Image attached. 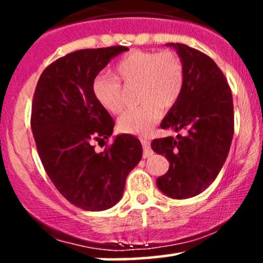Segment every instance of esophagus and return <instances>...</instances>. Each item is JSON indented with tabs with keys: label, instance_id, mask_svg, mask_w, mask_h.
<instances>
[{
	"label": "esophagus",
	"instance_id": "34e87169",
	"mask_svg": "<svg viewBox=\"0 0 263 263\" xmlns=\"http://www.w3.org/2000/svg\"><path fill=\"white\" fill-rule=\"evenodd\" d=\"M141 142H142V146H143V158H148V157L153 155V151L151 149L149 142L147 138H141Z\"/></svg>",
	"mask_w": 263,
	"mask_h": 263
}]
</instances>
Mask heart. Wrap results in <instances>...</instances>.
<instances>
[{
    "label": "heart",
    "mask_w": 263,
    "mask_h": 263,
    "mask_svg": "<svg viewBox=\"0 0 263 263\" xmlns=\"http://www.w3.org/2000/svg\"><path fill=\"white\" fill-rule=\"evenodd\" d=\"M114 75L126 86L137 84L140 106L119 120L120 131L131 135L149 134L161 119L162 107L168 108L178 101L185 79L182 59L173 50H131L115 64ZM116 80L99 75L92 83L93 96L111 114H120L125 106L122 85Z\"/></svg>",
    "instance_id": "b5f03b06"
}]
</instances>
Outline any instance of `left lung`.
I'll return each instance as SVG.
<instances>
[{
	"mask_svg": "<svg viewBox=\"0 0 263 263\" xmlns=\"http://www.w3.org/2000/svg\"><path fill=\"white\" fill-rule=\"evenodd\" d=\"M168 45L179 54L185 79L161 127L186 135L156 138L151 147L170 161L157 186L167 197L186 199L206 189L224 165L234 136V104L228 80L209 55L182 43Z\"/></svg>",
	"mask_w": 263,
	"mask_h": 263,
	"instance_id": "1",
	"label": "left lung"
}]
</instances>
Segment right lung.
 <instances>
[{"mask_svg":"<svg viewBox=\"0 0 263 263\" xmlns=\"http://www.w3.org/2000/svg\"><path fill=\"white\" fill-rule=\"evenodd\" d=\"M126 50L115 45L66 54L44 69L33 95L31 127L42 164L60 194L84 210L112 208L142 158L141 142L131 135L117 136L102 152L92 146L108 140L115 126L92 83Z\"/></svg>","mask_w":263,"mask_h":263,"instance_id":"add662e5","label":"right lung"}]
</instances>
